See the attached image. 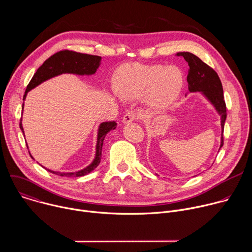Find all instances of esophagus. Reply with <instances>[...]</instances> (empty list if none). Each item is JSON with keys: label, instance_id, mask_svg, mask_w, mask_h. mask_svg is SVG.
<instances>
[{"label": "esophagus", "instance_id": "esophagus-1", "mask_svg": "<svg viewBox=\"0 0 252 252\" xmlns=\"http://www.w3.org/2000/svg\"><path fill=\"white\" fill-rule=\"evenodd\" d=\"M138 117H137V115L135 114V113H133V112H127L126 114H125V116L123 117V120H122V122H123V124H125V125H126V124H129V123H131V122H133L135 119H137Z\"/></svg>", "mask_w": 252, "mask_h": 252}]
</instances>
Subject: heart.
<instances>
[{
    "mask_svg": "<svg viewBox=\"0 0 252 252\" xmlns=\"http://www.w3.org/2000/svg\"><path fill=\"white\" fill-rule=\"evenodd\" d=\"M184 81L182 70L175 66L126 63L117 70L115 91L125 99H135L142 95L147 109L159 113L175 101Z\"/></svg>",
    "mask_w": 252,
    "mask_h": 252,
    "instance_id": "heart-1",
    "label": "heart"
}]
</instances>
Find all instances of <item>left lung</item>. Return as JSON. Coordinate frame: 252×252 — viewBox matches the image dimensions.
I'll list each match as a JSON object with an SVG mask.
<instances>
[{"label": "left lung", "instance_id": "obj_1", "mask_svg": "<svg viewBox=\"0 0 252 252\" xmlns=\"http://www.w3.org/2000/svg\"><path fill=\"white\" fill-rule=\"evenodd\" d=\"M189 63V93L199 92L217 111L220 117L221 137L220 148L223 146V128L226 120V105L223 96V89L219 75L215 70L203 63L198 57L189 52L177 53Z\"/></svg>", "mask_w": 252, "mask_h": 252}]
</instances>
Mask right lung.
<instances>
[{
  "label": "right lung",
  "instance_id": "right-lung-1",
  "mask_svg": "<svg viewBox=\"0 0 252 252\" xmlns=\"http://www.w3.org/2000/svg\"><path fill=\"white\" fill-rule=\"evenodd\" d=\"M100 61H101V58L98 56L81 54V53L67 51V50L61 51V52L53 55L34 73L33 77L32 78L31 82L29 83V85L27 87L23 100L25 101L26 96L31 90L34 89L35 87H38L42 83H44L52 78H55L57 76H60L63 74H73V75H78V76L94 75L100 64ZM22 110L24 111V103H23ZM116 127H117L116 122H105V123H101L98 126L97 136H96V146H95V155H94L93 161L85 168L78 170V171H74V172H61V171H55V170L49 169L43 165L42 166L54 174H58L61 176H68V177L84 176V175L92 172L100 162L101 149H102L103 139H104L105 135L107 134V132L116 129ZM20 128L23 131L24 136H25V131H24V127L22 125V121L20 123ZM28 149H29V147H28ZM30 156L32 157V158H33L32 156L31 155V153H30Z\"/></svg>",
  "mask_w": 252,
  "mask_h": 252
}]
</instances>
